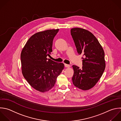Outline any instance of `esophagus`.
Masks as SVG:
<instances>
[{
    "label": "esophagus",
    "mask_w": 121,
    "mask_h": 121,
    "mask_svg": "<svg viewBox=\"0 0 121 121\" xmlns=\"http://www.w3.org/2000/svg\"><path fill=\"white\" fill-rule=\"evenodd\" d=\"M64 66H65V67H66V68H69V67H70V65H69L67 64H64Z\"/></svg>",
    "instance_id": "obj_1"
}]
</instances>
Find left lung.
<instances>
[{"mask_svg":"<svg viewBox=\"0 0 121 121\" xmlns=\"http://www.w3.org/2000/svg\"><path fill=\"white\" fill-rule=\"evenodd\" d=\"M78 54L83 55L82 67L73 65V85L82 90L93 87L101 77L105 67L104 53L96 37L89 31L80 28L70 30Z\"/></svg>","mask_w":121,"mask_h":121,"instance_id":"1","label":"left lung"}]
</instances>
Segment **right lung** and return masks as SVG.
I'll return each mask as SVG.
<instances>
[{
  "label": "right lung",
  "mask_w": 121,
  "mask_h": 121,
  "mask_svg": "<svg viewBox=\"0 0 121 121\" xmlns=\"http://www.w3.org/2000/svg\"><path fill=\"white\" fill-rule=\"evenodd\" d=\"M59 29L37 33L27 41L21 54L22 73L28 83L42 92L49 91L64 65L47 58L52 52L53 40Z\"/></svg>",
  "instance_id": "add662e5"
}]
</instances>
